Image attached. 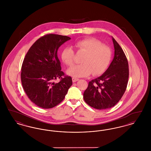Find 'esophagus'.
I'll use <instances>...</instances> for the list:
<instances>
[{"label": "esophagus", "mask_w": 151, "mask_h": 151, "mask_svg": "<svg viewBox=\"0 0 151 151\" xmlns=\"http://www.w3.org/2000/svg\"><path fill=\"white\" fill-rule=\"evenodd\" d=\"M72 79L73 83H75V82H76L77 81H78L79 80L78 78H72Z\"/></svg>", "instance_id": "1"}]
</instances>
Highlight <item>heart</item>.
<instances>
[{
  "label": "heart",
  "mask_w": 151,
  "mask_h": 151,
  "mask_svg": "<svg viewBox=\"0 0 151 151\" xmlns=\"http://www.w3.org/2000/svg\"><path fill=\"white\" fill-rule=\"evenodd\" d=\"M75 46L79 52L84 54L81 60V64L75 65L67 70V73L74 78L86 77L92 73L99 75L105 72L110 65L112 51L107 46L103 45L95 38H86L78 41ZM63 62L68 66L75 63V54L71 46H67L62 51Z\"/></svg>",
  "instance_id": "1"
}]
</instances>
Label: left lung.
Wrapping results in <instances>:
<instances>
[{
	"mask_svg": "<svg viewBox=\"0 0 151 151\" xmlns=\"http://www.w3.org/2000/svg\"><path fill=\"white\" fill-rule=\"evenodd\" d=\"M114 57L106 71L89 82L83 94L85 102L92 108L104 110L119 102L126 89L129 76V64L122 47L112 37Z\"/></svg>",
	"mask_w": 151,
	"mask_h": 151,
	"instance_id": "1",
	"label": "left lung"
}]
</instances>
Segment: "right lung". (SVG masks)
I'll use <instances>...</instances> for the list:
<instances>
[{
    "mask_svg": "<svg viewBox=\"0 0 151 151\" xmlns=\"http://www.w3.org/2000/svg\"><path fill=\"white\" fill-rule=\"evenodd\" d=\"M71 40L66 36L48 34L37 40L24 59L21 80L28 98L43 109L54 108L64 100L72 86V78L61 71L59 47ZM61 80L58 83L54 81Z\"/></svg>",
    "mask_w": 151,
    "mask_h": 151,
    "instance_id": "obj_1",
    "label": "right lung"
}]
</instances>
